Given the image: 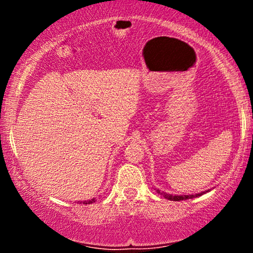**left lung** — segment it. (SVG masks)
Returning <instances> with one entry per match:
<instances>
[{
  "label": "left lung",
  "instance_id": "1",
  "mask_svg": "<svg viewBox=\"0 0 253 253\" xmlns=\"http://www.w3.org/2000/svg\"><path fill=\"white\" fill-rule=\"evenodd\" d=\"M156 191L158 194H161V195H163L165 199L170 200V201H182V200H188V199H194V197H197V196H201L203 194L207 193V190L205 191V193H199V194H195V195H171V194H168V193H164V191H161L158 189H156Z\"/></svg>",
  "mask_w": 253,
  "mask_h": 253
}]
</instances>
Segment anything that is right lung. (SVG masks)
I'll return each instance as SVG.
<instances>
[{
  "mask_svg": "<svg viewBox=\"0 0 253 253\" xmlns=\"http://www.w3.org/2000/svg\"><path fill=\"white\" fill-rule=\"evenodd\" d=\"M95 201H96V199H91V200H88V201H82V202H83V205H90V203H92Z\"/></svg>",
  "mask_w": 253,
  "mask_h": 253,
  "instance_id": "1",
  "label": "right lung"
}]
</instances>
